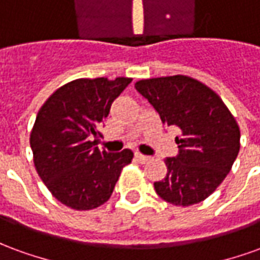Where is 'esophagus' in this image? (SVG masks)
I'll return each instance as SVG.
<instances>
[{"label": "esophagus", "mask_w": 260, "mask_h": 260, "mask_svg": "<svg viewBox=\"0 0 260 260\" xmlns=\"http://www.w3.org/2000/svg\"><path fill=\"white\" fill-rule=\"evenodd\" d=\"M135 158L136 161H139V163H146V161H149L150 160V157L149 156H145V154H141V153H135Z\"/></svg>", "instance_id": "esophagus-1"}]
</instances>
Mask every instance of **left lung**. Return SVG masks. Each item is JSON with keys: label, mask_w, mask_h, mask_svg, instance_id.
<instances>
[{"label": "left lung", "mask_w": 260, "mask_h": 260, "mask_svg": "<svg viewBox=\"0 0 260 260\" xmlns=\"http://www.w3.org/2000/svg\"><path fill=\"white\" fill-rule=\"evenodd\" d=\"M164 125L181 132L178 154L167 157L157 195L175 206L205 201L227 177L240 152V126L217 93L185 75L136 82Z\"/></svg>", "instance_id": "left-lung-1"}]
</instances>
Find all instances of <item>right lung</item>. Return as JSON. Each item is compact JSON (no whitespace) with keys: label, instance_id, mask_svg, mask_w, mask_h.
<instances>
[{"label":"right lung","instance_id":"1","mask_svg":"<svg viewBox=\"0 0 260 260\" xmlns=\"http://www.w3.org/2000/svg\"><path fill=\"white\" fill-rule=\"evenodd\" d=\"M131 78L76 79L48 97L37 113L30 147L37 174L62 205L96 209L110 199L134 153L99 150V126Z\"/></svg>","mask_w":260,"mask_h":260}]
</instances>
